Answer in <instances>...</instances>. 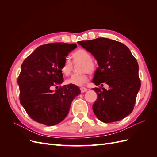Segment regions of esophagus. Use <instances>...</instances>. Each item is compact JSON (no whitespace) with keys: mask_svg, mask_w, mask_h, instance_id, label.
Wrapping results in <instances>:
<instances>
[{"mask_svg":"<svg viewBox=\"0 0 157 157\" xmlns=\"http://www.w3.org/2000/svg\"><path fill=\"white\" fill-rule=\"evenodd\" d=\"M80 89V91H81V92H82V93L86 92L88 90V89L86 88H85V87H81Z\"/></svg>","mask_w":157,"mask_h":157,"instance_id":"1","label":"esophagus"}]
</instances>
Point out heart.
Masks as SVG:
<instances>
[{
  "label": "heart",
  "instance_id": "1",
  "mask_svg": "<svg viewBox=\"0 0 157 157\" xmlns=\"http://www.w3.org/2000/svg\"><path fill=\"white\" fill-rule=\"evenodd\" d=\"M71 56L74 63L80 61L78 66V71L81 72L71 75V77L66 80V83L78 86H82L88 80V72L90 73L94 72L96 68V65L91 59V54L84 48H78L75 50ZM72 67V63L69 59H65L61 65V72L64 75L67 76L71 73Z\"/></svg>",
  "mask_w": 157,
  "mask_h": 157
}]
</instances>
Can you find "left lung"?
<instances>
[{"label":"left lung","mask_w":157,"mask_h":157,"mask_svg":"<svg viewBox=\"0 0 157 157\" xmlns=\"http://www.w3.org/2000/svg\"><path fill=\"white\" fill-rule=\"evenodd\" d=\"M98 61L92 80L109 89L94 88L98 98L92 106L95 115L105 123L121 121L132 112L141 87L138 63L124 44L106 38L78 42Z\"/></svg>","instance_id":"8db88e82"}]
</instances>
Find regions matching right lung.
Here are the masks:
<instances>
[{
	"mask_svg": "<svg viewBox=\"0 0 157 157\" xmlns=\"http://www.w3.org/2000/svg\"><path fill=\"white\" fill-rule=\"evenodd\" d=\"M76 44L63 42L40 46L23 61L17 78L20 101L33 120L54 126L67 115L73 99L80 94L77 86L64 85L61 65Z\"/></svg>",
	"mask_w": 157,
	"mask_h": 157,
	"instance_id": "1",
	"label": "right lung"
}]
</instances>
